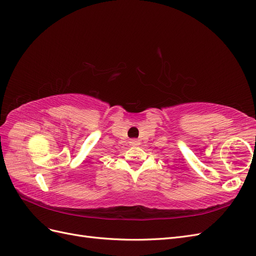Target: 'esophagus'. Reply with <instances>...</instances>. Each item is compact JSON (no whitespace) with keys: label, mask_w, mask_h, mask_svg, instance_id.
<instances>
[{"label":"esophagus","mask_w":256,"mask_h":256,"mask_svg":"<svg viewBox=\"0 0 256 256\" xmlns=\"http://www.w3.org/2000/svg\"><path fill=\"white\" fill-rule=\"evenodd\" d=\"M130 143H131V145H138V141L136 140V138H131Z\"/></svg>","instance_id":"1"}]
</instances>
